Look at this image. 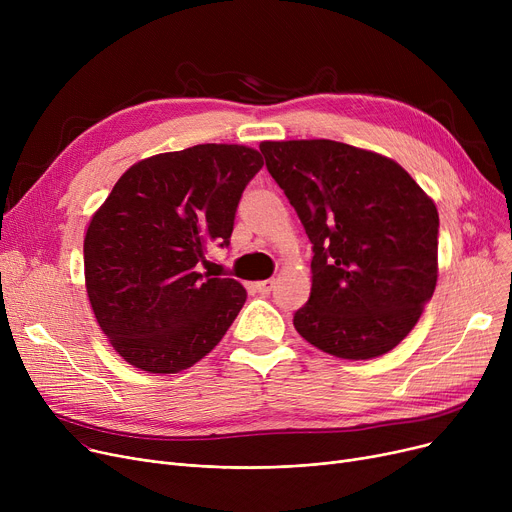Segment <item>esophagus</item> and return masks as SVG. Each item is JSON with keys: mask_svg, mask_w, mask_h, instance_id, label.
Instances as JSON below:
<instances>
[{"mask_svg": "<svg viewBox=\"0 0 512 512\" xmlns=\"http://www.w3.org/2000/svg\"><path fill=\"white\" fill-rule=\"evenodd\" d=\"M255 288H257V292H259V294H270V292H272V288H274V280H263V282H257V284H255Z\"/></svg>", "mask_w": 512, "mask_h": 512, "instance_id": "obj_1", "label": "esophagus"}]
</instances>
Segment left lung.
<instances>
[{
  "instance_id": "1",
  "label": "left lung",
  "mask_w": 512,
  "mask_h": 512,
  "mask_svg": "<svg viewBox=\"0 0 512 512\" xmlns=\"http://www.w3.org/2000/svg\"><path fill=\"white\" fill-rule=\"evenodd\" d=\"M267 172L311 240V294L294 328L340 359L405 338L438 280L434 201L396 161L328 139L265 141Z\"/></svg>"
}]
</instances>
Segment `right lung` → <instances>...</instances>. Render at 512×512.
<instances>
[{
	"label": "right lung",
	"mask_w": 512,
	"mask_h": 512,
	"mask_svg": "<svg viewBox=\"0 0 512 512\" xmlns=\"http://www.w3.org/2000/svg\"><path fill=\"white\" fill-rule=\"evenodd\" d=\"M259 151L195 145L139 161L112 188L85 236L87 294L116 353L147 373H178L218 344L247 301L232 278L199 274L230 245Z\"/></svg>",
	"instance_id": "1"
}]
</instances>
